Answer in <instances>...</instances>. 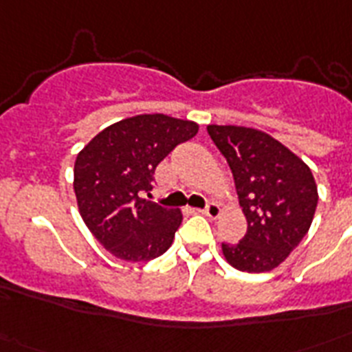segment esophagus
Returning a JSON list of instances; mask_svg holds the SVG:
<instances>
[{"instance_id": "esophagus-1", "label": "esophagus", "mask_w": 352, "mask_h": 352, "mask_svg": "<svg viewBox=\"0 0 352 352\" xmlns=\"http://www.w3.org/2000/svg\"><path fill=\"white\" fill-rule=\"evenodd\" d=\"M203 214L206 215V217H210V219H217L221 215V206L212 201V203H208V206L203 210Z\"/></svg>"}]
</instances>
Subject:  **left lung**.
<instances>
[{
	"label": "left lung",
	"instance_id": "1",
	"mask_svg": "<svg viewBox=\"0 0 352 352\" xmlns=\"http://www.w3.org/2000/svg\"><path fill=\"white\" fill-rule=\"evenodd\" d=\"M234 175L246 217L237 245L223 256L243 272H268L300 245L314 219L318 186L311 168L268 133L243 126L206 127Z\"/></svg>",
	"mask_w": 352,
	"mask_h": 352
}]
</instances>
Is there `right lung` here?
Segmentation results:
<instances>
[{
	"mask_svg": "<svg viewBox=\"0 0 352 352\" xmlns=\"http://www.w3.org/2000/svg\"><path fill=\"white\" fill-rule=\"evenodd\" d=\"M199 124L162 113L115 122L85 144L74 160V195L96 241L122 261H151L173 243L181 210L142 199L159 162L195 137Z\"/></svg>",
	"mask_w": 352,
	"mask_h": 352,
	"instance_id": "1",
	"label": "right lung"
}]
</instances>
